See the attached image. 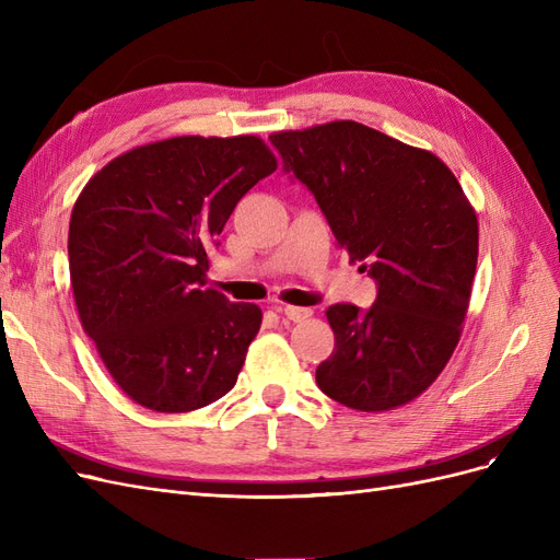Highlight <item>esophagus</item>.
<instances>
[{"label": "esophagus", "instance_id": "esophagus-1", "mask_svg": "<svg viewBox=\"0 0 560 560\" xmlns=\"http://www.w3.org/2000/svg\"><path fill=\"white\" fill-rule=\"evenodd\" d=\"M276 311H278V313H282L287 319H292V322H301V319L311 317V308H299V306H278Z\"/></svg>", "mask_w": 560, "mask_h": 560}]
</instances>
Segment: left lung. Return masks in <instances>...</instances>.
<instances>
[{
	"label": "left lung",
	"instance_id": "obj_1",
	"mask_svg": "<svg viewBox=\"0 0 560 560\" xmlns=\"http://www.w3.org/2000/svg\"><path fill=\"white\" fill-rule=\"evenodd\" d=\"M284 167L313 191L350 261L378 282L362 313L334 303L322 393L354 411H393L439 378L460 341L479 257V219L451 167L358 121L278 130Z\"/></svg>",
	"mask_w": 560,
	"mask_h": 560
}]
</instances>
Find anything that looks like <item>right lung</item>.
Returning a JSON list of instances; mask_svg holds the SVG:
<instances>
[{"instance_id":"right-lung-1","label":"right lung","mask_w":560,"mask_h":560,"mask_svg":"<svg viewBox=\"0 0 560 560\" xmlns=\"http://www.w3.org/2000/svg\"><path fill=\"white\" fill-rule=\"evenodd\" d=\"M276 167L257 135H182L128 149L81 189L67 235L79 322L135 404L186 413L238 381L264 315L206 287L208 249Z\"/></svg>"}]
</instances>
